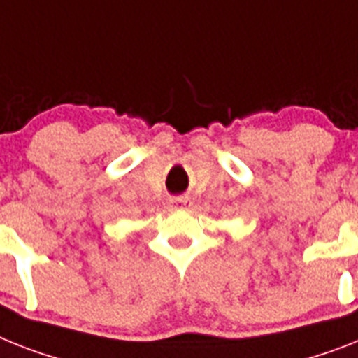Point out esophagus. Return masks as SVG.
I'll list each match as a JSON object with an SVG mask.
<instances>
[{
  "instance_id": "obj_1",
  "label": "esophagus",
  "mask_w": 358,
  "mask_h": 358,
  "mask_svg": "<svg viewBox=\"0 0 358 358\" xmlns=\"http://www.w3.org/2000/svg\"><path fill=\"white\" fill-rule=\"evenodd\" d=\"M170 203H172V205H186V203H188V197H173Z\"/></svg>"
}]
</instances>
